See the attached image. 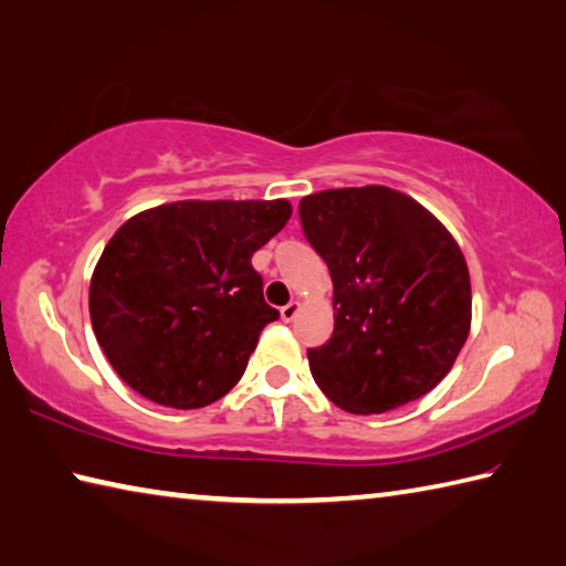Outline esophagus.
<instances>
[{
    "instance_id": "obj_1",
    "label": "esophagus",
    "mask_w": 566,
    "mask_h": 566,
    "mask_svg": "<svg viewBox=\"0 0 566 566\" xmlns=\"http://www.w3.org/2000/svg\"><path fill=\"white\" fill-rule=\"evenodd\" d=\"M296 314H300V302H290L282 306V319L284 322H294Z\"/></svg>"
}]
</instances>
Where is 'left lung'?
Returning a JSON list of instances; mask_svg holds the SVG:
<instances>
[{"label": "left lung", "instance_id": "left-lung-1", "mask_svg": "<svg viewBox=\"0 0 566 566\" xmlns=\"http://www.w3.org/2000/svg\"><path fill=\"white\" fill-rule=\"evenodd\" d=\"M306 242L329 266L334 332L306 349L312 377L352 415H381L432 391L472 324L462 249L397 189H324L300 202Z\"/></svg>", "mask_w": 566, "mask_h": 566}]
</instances>
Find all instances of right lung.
I'll list each match as a JSON object with an SVG mask.
<instances>
[{
  "label": "right lung",
  "mask_w": 566,
  "mask_h": 566,
  "mask_svg": "<svg viewBox=\"0 0 566 566\" xmlns=\"http://www.w3.org/2000/svg\"><path fill=\"white\" fill-rule=\"evenodd\" d=\"M290 217L286 199H189L124 222L90 284L92 329L114 371L161 407L222 399L242 379L260 332L280 319L252 254Z\"/></svg>",
  "instance_id": "1"
}]
</instances>
